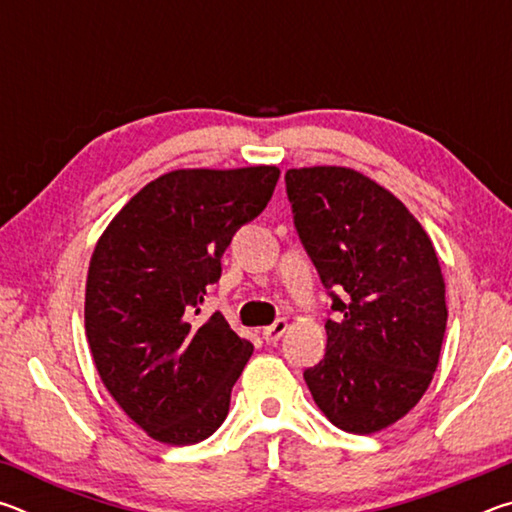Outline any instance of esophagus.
I'll use <instances>...</instances> for the list:
<instances>
[{
	"instance_id": "1",
	"label": "esophagus",
	"mask_w": 512,
	"mask_h": 512,
	"mask_svg": "<svg viewBox=\"0 0 512 512\" xmlns=\"http://www.w3.org/2000/svg\"><path fill=\"white\" fill-rule=\"evenodd\" d=\"M289 329V323L287 320H275L273 325H268V327H264V332H262V336H264V341L266 343H275L277 339H280V336L287 332Z\"/></svg>"
}]
</instances>
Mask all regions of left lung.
<instances>
[{
    "mask_svg": "<svg viewBox=\"0 0 512 512\" xmlns=\"http://www.w3.org/2000/svg\"><path fill=\"white\" fill-rule=\"evenodd\" d=\"M284 180L336 314L305 381L334 427L381 431L420 402L438 368L447 305L436 250L400 198L359 171L305 167Z\"/></svg>",
    "mask_w": 512,
    "mask_h": 512,
    "instance_id": "1",
    "label": "left lung"
}]
</instances>
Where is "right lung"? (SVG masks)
<instances>
[{
	"label": "right lung",
	"mask_w": 512,
	"mask_h": 512,
	"mask_svg": "<svg viewBox=\"0 0 512 512\" xmlns=\"http://www.w3.org/2000/svg\"><path fill=\"white\" fill-rule=\"evenodd\" d=\"M277 178V167L169 171L121 207L94 248L85 284L94 366L128 418L164 445L201 443L228 415L253 343L219 311L194 316Z\"/></svg>",
	"instance_id": "obj_1"
}]
</instances>
